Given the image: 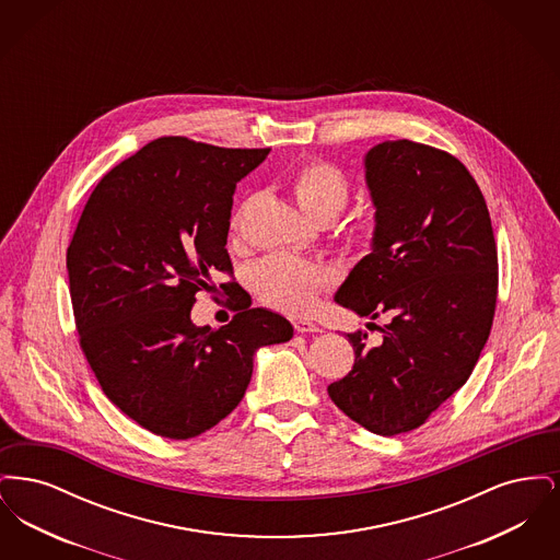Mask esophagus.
I'll list each match as a JSON object with an SVG mask.
<instances>
[{
  "instance_id": "obj_1",
  "label": "esophagus",
  "mask_w": 560,
  "mask_h": 560,
  "mask_svg": "<svg viewBox=\"0 0 560 560\" xmlns=\"http://www.w3.org/2000/svg\"><path fill=\"white\" fill-rule=\"evenodd\" d=\"M293 327H295L298 334H317V331H320V327L317 323L306 319H293Z\"/></svg>"
}]
</instances>
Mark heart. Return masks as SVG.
Segmentation results:
<instances>
[{
    "mask_svg": "<svg viewBox=\"0 0 560 560\" xmlns=\"http://www.w3.org/2000/svg\"><path fill=\"white\" fill-rule=\"evenodd\" d=\"M292 192L298 206L319 222L334 220L348 199L345 172L325 160H311L295 167ZM241 218L235 215L233 231L240 233ZM372 222H359L350 229V240L359 247L372 245ZM336 285V272L319 262L295 256H268L252 270V288L268 306L290 315H306L319 304L320 295Z\"/></svg>",
    "mask_w": 560,
    "mask_h": 560,
    "instance_id": "1",
    "label": "heart"
}]
</instances>
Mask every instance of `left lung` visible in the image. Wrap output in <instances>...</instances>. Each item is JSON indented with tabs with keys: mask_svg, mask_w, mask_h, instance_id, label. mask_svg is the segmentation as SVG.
<instances>
[{
	"mask_svg": "<svg viewBox=\"0 0 560 560\" xmlns=\"http://www.w3.org/2000/svg\"><path fill=\"white\" fill-rule=\"evenodd\" d=\"M365 178L373 249L336 302L388 323L375 347L348 334L354 365L327 393L357 424L395 436L422 427L475 370L495 315L498 247L477 180L447 151L386 140L368 153Z\"/></svg>",
	"mask_w": 560,
	"mask_h": 560,
	"instance_id": "obj_1",
	"label": "left lung"
}]
</instances>
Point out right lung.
<instances>
[{
    "instance_id": "1",
    "label": "right lung",
    "mask_w": 560,
    "mask_h": 560,
    "mask_svg": "<svg viewBox=\"0 0 560 560\" xmlns=\"http://www.w3.org/2000/svg\"><path fill=\"white\" fill-rule=\"evenodd\" d=\"M268 153L163 136L115 165L81 212L67 249L80 347L107 399L153 434L215 427L243 399L256 350L293 336L265 308L240 306L218 330L189 320L215 271L240 290L226 252L233 192Z\"/></svg>"
}]
</instances>
